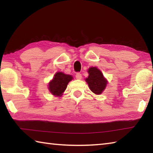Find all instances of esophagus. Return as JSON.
Returning a JSON list of instances; mask_svg holds the SVG:
<instances>
[{
  "label": "esophagus",
  "mask_w": 153,
  "mask_h": 153,
  "mask_svg": "<svg viewBox=\"0 0 153 153\" xmlns=\"http://www.w3.org/2000/svg\"><path fill=\"white\" fill-rule=\"evenodd\" d=\"M76 78L77 79H82V74H79V73H77L76 75Z\"/></svg>",
  "instance_id": "34e87169"
}]
</instances>
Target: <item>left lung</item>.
I'll return each instance as SVG.
<instances>
[{"instance_id": "left-lung-1", "label": "left lung", "mask_w": 153, "mask_h": 153, "mask_svg": "<svg viewBox=\"0 0 153 153\" xmlns=\"http://www.w3.org/2000/svg\"><path fill=\"white\" fill-rule=\"evenodd\" d=\"M87 72L89 76L85 78L90 90L95 95H100L106 87L108 81L103 76L102 71L97 67H90Z\"/></svg>"}]
</instances>
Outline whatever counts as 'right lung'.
<instances>
[{"mask_svg":"<svg viewBox=\"0 0 153 153\" xmlns=\"http://www.w3.org/2000/svg\"><path fill=\"white\" fill-rule=\"evenodd\" d=\"M72 79L73 77L71 75L65 74L62 71H58L54 74L53 79L48 83V90L53 95L60 97L63 95L68 83Z\"/></svg>","mask_w":153,"mask_h":153,"instance_id":"add662e5","label":"right lung"}]
</instances>
